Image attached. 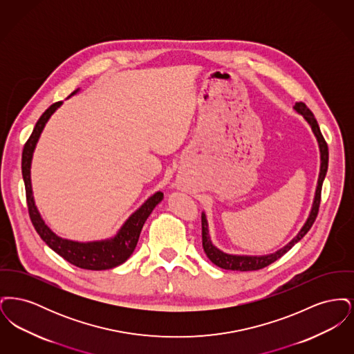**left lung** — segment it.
Wrapping results in <instances>:
<instances>
[{
    "instance_id": "left-lung-1",
    "label": "left lung",
    "mask_w": 354,
    "mask_h": 354,
    "mask_svg": "<svg viewBox=\"0 0 354 354\" xmlns=\"http://www.w3.org/2000/svg\"><path fill=\"white\" fill-rule=\"evenodd\" d=\"M299 114H301L305 120L309 123V126L312 127L313 134L316 135L317 142H319V147H320L321 153V167L320 176H319V182H317V188H316V196H315V202L313 207L310 211V215L306 220V223L304 224L301 231L299 232V235L296 236L288 245L284 248L279 250L277 252L270 253L267 256H236V254H228V253L221 252L219 251L212 243L208 235V224L205 215L202 214V241L203 250L207 254V257L220 268L223 270H240V272H247V270H257L261 268L268 267L272 263H274L277 259H280L283 254H286L297 241H300L304 236L308 234V231L310 230V227L313 225L315 220L319 215V208H320L321 203V188H322V182L325 179L326 171H328V162H329V151H328V145L324 139V136L321 134L319 123L315 118L313 113L308 109V106L304 102H296L295 107H293Z\"/></svg>"
}]
</instances>
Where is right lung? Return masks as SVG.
<instances>
[{"mask_svg": "<svg viewBox=\"0 0 354 354\" xmlns=\"http://www.w3.org/2000/svg\"><path fill=\"white\" fill-rule=\"evenodd\" d=\"M75 93V91H74ZM73 93V94H74ZM62 104V101L53 103L50 107L41 115L37 120L33 133L26 140L22 151V178L25 182V191H26V203L29 216L33 223L37 234L41 239L50 247L54 252L58 253L64 257L70 264L82 268V270H110L118 267L124 263L131 253L134 252L136 243L139 240L140 231L143 228L145 221L150 216L152 209L156 207L158 203L162 202L163 194L156 192L151 198H149L146 203L136 209L134 214L123 224L119 230L118 235L110 240L103 241H94V243H77L61 239L55 234H53L49 227L41 219L35 205H34L33 192H32V183H30V163L33 156L34 147L37 140L42 133L48 119L51 114Z\"/></svg>", "mask_w": 354, "mask_h": 354, "instance_id": "1", "label": "right lung"}]
</instances>
